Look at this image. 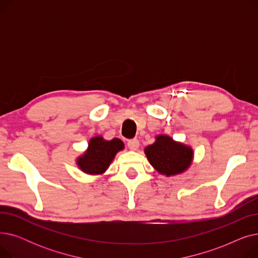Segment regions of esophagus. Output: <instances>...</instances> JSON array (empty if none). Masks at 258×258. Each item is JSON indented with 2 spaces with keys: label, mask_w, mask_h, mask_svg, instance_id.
<instances>
[{
  "label": "esophagus",
  "mask_w": 258,
  "mask_h": 258,
  "mask_svg": "<svg viewBox=\"0 0 258 258\" xmlns=\"http://www.w3.org/2000/svg\"><path fill=\"white\" fill-rule=\"evenodd\" d=\"M139 145H140V143H139L138 139H132V140L127 141V146L131 151H137Z\"/></svg>",
  "instance_id": "obj_1"
}]
</instances>
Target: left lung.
Masks as SVG:
<instances>
[{
    "instance_id": "8db88e82",
    "label": "left lung",
    "mask_w": 258,
    "mask_h": 258,
    "mask_svg": "<svg viewBox=\"0 0 258 258\" xmlns=\"http://www.w3.org/2000/svg\"><path fill=\"white\" fill-rule=\"evenodd\" d=\"M144 153L152 166L166 177L185 171L191 164L192 148L175 142L166 135H159L156 141L145 147Z\"/></svg>"
}]
</instances>
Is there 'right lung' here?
I'll return each mask as SVG.
<instances>
[{
	"instance_id": "1",
	"label": "right lung",
	"mask_w": 258,
	"mask_h": 258,
	"mask_svg": "<svg viewBox=\"0 0 258 258\" xmlns=\"http://www.w3.org/2000/svg\"><path fill=\"white\" fill-rule=\"evenodd\" d=\"M123 148V142L118 138L104 140L101 136H96L90 140L85 154L77 159V165L86 173L101 174L110 166L116 154Z\"/></svg>"
}]
</instances>
